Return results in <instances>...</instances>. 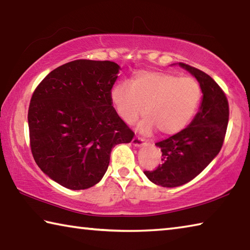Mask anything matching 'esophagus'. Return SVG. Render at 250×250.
Returning <instances> with one entry per match:
<instances>
[{
    "mask_svg": "<svg viewBox=\"0 0 250 250\" xmlns=\"http://www.w3.org/2000/svg\"><path fill=\"white\" fill-rule=\"evenodd\" d=\"M144 142H145V140L142 137H140V135H135L132 140V143H133V145H135V146H142Z\"/></svg>",
    "mask_w": 250,
    "mask_h": 250,
    "instance_id": "1",
    "label": "esophagus"
}]
</instances>
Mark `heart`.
<instances>
[{
  "mask_svg": "<svg viewBox=\"0 0 250 250\" xmlns=\"http://www.w3.org/2000/svg\"><path fill=\"white\" fill-rule=\"evenodd\" d=\"M202 88L191 76L161 71H140L130 83H119L111 89L110 99L122 120L133 125L141 116L144 130L154 126L162 134H175L192 120L200 105Z\"/></svg>",
  "mask_w": 250,
  "mask_h": 250,
  "instance_id": "b5f03b06",
  "label": "heart"
}]
</instances>
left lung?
<instances>
[{"mask_svg":"<svg viewBox=\"0 0 250 250\" xmlns=\"http://www.w3.org/2000/svg\"><path fill=\"white\" fill-rule=\"evenodd\" d=\"M180 65L196 76L201 85V107L191 124L156 145L162 164L145 176L162 187H178L192 180L221 151L229 125V107L226 95L210 75L189 64Z\"/></svg>","mask_w":250,"mask_h":250,"instance_id":"8db88e82","label":"left lung"}]
</instances>
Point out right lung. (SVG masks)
<instances>
[{
  "label": "right lung",
  "mask_w": 250,
  "mask_h": 250,
  "mask_svg": "<svg viewBox=\"0 0 250 250\" xmlns=\"http://www.w3.org/2000/svg\"><path fill=\"white\" fill-rule=\"evenodd\" d=\"M119 69L111 61L67 62L50 72L31 96V153L39 168L63 187L81 190L99 183L111 148L134 137L110 99Z\"/></svg>",
  "instance_id": "right-lung-1"
}]
</instances>
